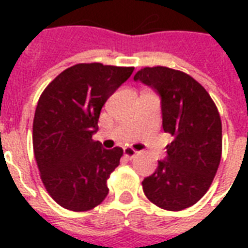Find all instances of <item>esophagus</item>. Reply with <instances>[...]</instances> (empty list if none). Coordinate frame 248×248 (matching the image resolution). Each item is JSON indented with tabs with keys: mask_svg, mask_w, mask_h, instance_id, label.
Returning <instances> with one entry per match:
<instances>
[{
	"mask_svg": "<svg viewBox=\"0 0 248 248\" xmlns=\"http://www.w3.org/2000/svg\"><path fill=\"white\" fill-rule=\"evenodd\" d=\"M137 154H138V151L134 150V149H131V147H124V155L130 158V159H131V158H134Z\"/></svg>",
	"mask_w": 248,
	"mask_h": 248,
	"instance_id": "1",
	"label": "esophagus"
}]
</instances>
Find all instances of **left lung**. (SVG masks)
<instances>
[{
  "label": "left lung",
  "instance_id": "1",
  "mask_svg": "<svg viewBox=\"0 0 248 248\" xmlns=\"http://www.w3.org/2000/svg\"><path fill=\"white\" fill-rule=\"evenodd\" d=\"M161 97L162 126L172 140L143 192L158 207H190L211 186L222 156V122L206 89L186 73L165 66L145 67L134 76Z\"/></svg>",
  "mask_w": 248,
  "mask_h": 248
}]
</instances>
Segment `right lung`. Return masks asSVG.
I'll return each instance as SVG.
<instances>
[{
  "label": "right lung",
  "mask_w": 248,
  "mask_h": 248,
  "mask_svg": "<svg viewBox=\"0 0 248 248\" xmlns=\"http://www.w3.org/2000/svg\"><path fill=\"white\" fill-rule=\"evenodd\" d=\"M134 67L78 63L47 85L33 121V149L41 179L63 208L87 211L108 194V179L124 155L93 140L108 97Z\"/></svg>",
  "instance_id": "right-lung-1"
}]
</instances>
